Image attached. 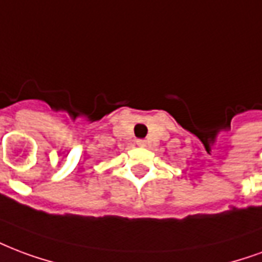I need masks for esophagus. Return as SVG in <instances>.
<instances>
[{
    "label": "esophagus",
    "instance_id": "obj_1",
    "mask_svg": "<svg viewBox=\"0 0 262 262\" xmlns=\"http://www.w3.org/2000/svg\"><path fill=\"white\" fill-rule=\"evenodd\" d=\"M136 144L139 147H146V144H147V141L146 140H143V139H137L136 140Z\"/></svg>",
    "mask_w": 262,
    "mask_h": 262
}]
</instances>
